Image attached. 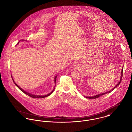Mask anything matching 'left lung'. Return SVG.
Wrapping results in <instances>:
<instances>
[{
	"mask_svg": "<svg viewBox=\"0 0 132 132\" xmlns=\"http://www.w3.org/2000/svg\"><path fill=\"white\" fill-rule=\"evenodd\" d=\"M123 68H122V72H121V79H120V81H119V82L117 84V85L115 86L112 90H110V91H109L108 92H105V93H102V94H98V95H96V96H92V97H85L86 98H89V99H96V98H99V97H100L102 95H104V94H107V93H111L114 89H115L116 87H117V86H118L120 84V83H121V80H122V77H123Z\"/></svg>",
	"mask_w": 132,
	"mask_h": 132,
	"instance_id": "1",
	"label": "left lung"
}]
</instances>
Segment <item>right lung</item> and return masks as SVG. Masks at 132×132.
<instances>
[{
    "instance_id": "obj_1",
    "label": "right lung",
    "mask_w": 132,
    "mask_h": 132,
    "mask_svg": "<svg viewBox=\"0 0 132 132\" xmlns=\"http://www.w3.org/2000/svg\"><path fill=\"white\" fill-rule=\"evenodd\" d=\"M19 43V42H18ZM18 43H17V44H18ZM11 77H12V76H11ZM56 78H57V76H56L54 78V81L56 83ZM12 80H13V82L14 83V84H15V85L22 92H23L24 93H25L26 95H28V96H30V97H31L32 98H45V97H48V96H49L50 95H51L52 93H53V92L54 91V90L55 88H54V89H53V90L51 92V93H49V94H47V95H43V96H40V95H33V94H31L30 93H28V92H26V91H25L24 90H23L22 88H21L18 85H17L14 82V81L13 80V79H12Z\"/></svg>"
}]
</instances>
